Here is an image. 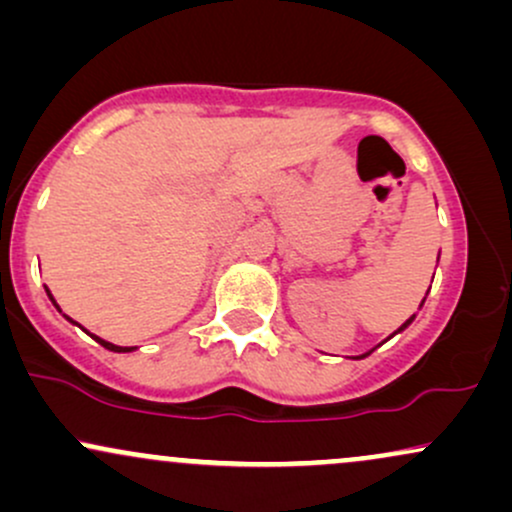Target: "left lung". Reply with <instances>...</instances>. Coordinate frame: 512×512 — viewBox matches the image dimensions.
I'll return each instance as SVG.
<instances>
[{
  "mask_svg": "<svg viewBox=\"0 0 512 512\" xmlns=\"http://www.w3.org/2000/svg\"><path fill=\"white\" fill-rule=\"evenodd\" d=\"M411 320H414V315H411V317H409V320H407V322H404V325H402V327H399V330H397V332H402V330H404V327H407ZM366 356H368V354H366Z\"/></svg>",
  "mask_w": 512,
  "mask_h": 512,
  "instance_id": "8db88e82",
  "label": "left lung"
}]
</instances>
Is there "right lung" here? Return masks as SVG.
<instances>
[{"instance_id": "obj_1", "label": "right lung", "mask_w": 512, "mask_h": 512, "mask_svg": "<svg viewBox=\"0 0 512 512\" xmlns=\"http://www.w3.org/2000/svg\"><path fill=\"white\" fill-rule=\"evenodd\" d=\"M48 296H50V291H48ZM50 298H52V296H50ZM52 303H55V298H52ZM91 337H93V334H91ZM93 339H96L98 344L105 346V349H110V351H132V349H129V346H115V344L105 342V339H101V337H93Z\"/></svg>"}]
</instances>
